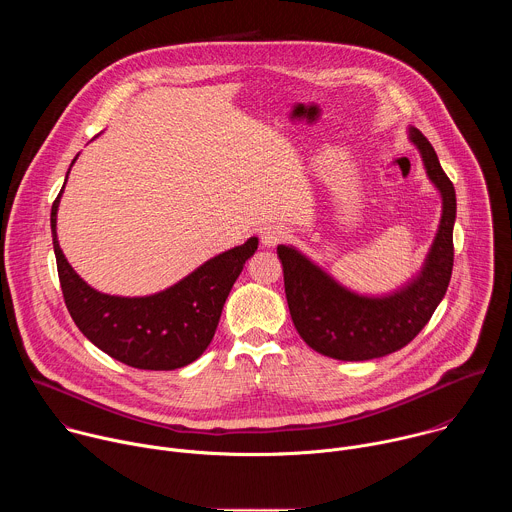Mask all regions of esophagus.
<instances>
[{"instance_id":"34e87169","label":"esophagus","mask_w":512,"mask_h":512,"mask_svg":"<svg viewBox=\"0 0 512 512\" xmlns=\"http://www.w3.org/2000/svg\"><path fill=\"white\" fill-rule=\"evenodd\" d=\"M285 239H287V231L281 229V227H265L261 231V243L265 247H275V245H279Z\"/></svg>"}]
</instances>
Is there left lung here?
Returning a JSON list of instances; mask_svg holds the SVG:
<instances>
[{
	"mask_svg": "<svg viewBox=\"0 0 512 512\" xmlns=\"http://www.w3.org/2000/svg\"><path fill=\"white\" fill-rule=\"evenodd\" d=\"M425 174L442 198L433 243L415 275L387 294H358L294 245H277L285 298L302 340L336 360H371L409 344L429 322L454 267L456 190L425 135L407 127Z\"/></svg>",
	"mask_w": 512,
	"mask_h": 512,
	"instance_id": "8db88e82",
	"label": "left lung"
}]
</instances>
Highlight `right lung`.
Listing matches in <instances>:
<instances>
[{"label":"right lung","mask_w":512,"mask_h":512,"mask_svg":"<svg viewBox=\"0 0 512 512\" xmlns=\"http://www.w3.org/2000/svg\"><path fill=\"white\" fill-rule=\"evenodd\" d=\"M64 186L52 204L50 229L70 318L97 348L127 367L174 371L194 362L208 348L229 291L245 261L257 251L259 239L251 237L235 249L210 257L192 273L156 294L135 298L103 294L72 269L60 249L56 216Z\"/></svg>","instance_id":"1"}]
</instances>
